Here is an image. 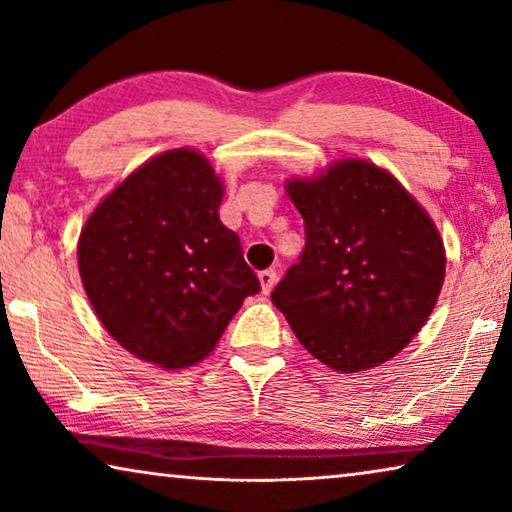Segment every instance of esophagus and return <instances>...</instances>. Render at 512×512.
Masks as SVG:
<instances>
[{
    "mask_svg": "<svg viewBox=\"0 0 512 512\" xmlns=\"http://www.w3.org/2000/svg\"><path fill=\"white\" fill-rule=\"evenodd\" d=\"M257 278H259V287H262V294H269L271 289H273V285H276V280H278L276 271H273V269L262 271Z\"/></svg>",
    "mask_w": 512,
    "mask_h": 512,
    "instance_id": "34e87169",
    "label": "esophagus"
}]
</instances>
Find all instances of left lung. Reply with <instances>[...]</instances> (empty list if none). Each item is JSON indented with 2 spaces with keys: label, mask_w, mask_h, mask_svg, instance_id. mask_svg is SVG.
Returning a JSON list of instances; mask_svg holds the SVG:
<instances>
[{
  "label": "left lung",
  "mask_w": 512,
  "mask_h": 512,
  "mask_svg": "<svg viewBox=\"0 0 512 512\" xmlns=\"http://www.w3.org/2000/svg\"><path fill=\"white\" fill-rule=\"evenodd\" d=\"M305 250L271 301L331 370L391 361L423 329L446 278L444 239L414 195L370 160L338 158L285 181Z\"/></svg>",
  "instance_id": "obj_1"
}]
</instances>
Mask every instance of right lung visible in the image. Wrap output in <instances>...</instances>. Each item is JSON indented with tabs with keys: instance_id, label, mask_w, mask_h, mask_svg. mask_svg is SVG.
Returning a JSON list of instances; mask_svg holds the SVG:
<instances>
[{
	"instance_id": "add662e5",
	"label": "right lung",
	"mask_w": 512,
	"mask_h": 512,
	"mask_svg": "<svg viewBox=\"0 0 512 512\" xmlns=\"http://www.w3.org/2000/svg\"><path fill=\"white\" fill-rule=\"evenodd\" d=\"M225 186L202 151H163L133 170L82 225L78 269L98 322L126 352L190 368L259 280L220 223Z\"/></svg>"
}]
</instances>
